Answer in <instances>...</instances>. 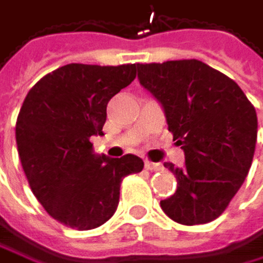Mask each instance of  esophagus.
Segmentation results:
<instances>
[{
    "label": "esophagus",
    "mask_w": 263,
    "mask_h": 263,
    "mask_svg": "<svg viewBox=\"0 0 263 263\" xmlns=\"http://www.w3.org/2000/svg\"><path fill=\"white\" fill-rule=\"evenodd\" d=\"M145 168L146 170H151V172H159L164 168V165L161 162H151V161H146L145 162Z\"/></svg>",
    "instance_id": "obj_1"
}]
</instances>
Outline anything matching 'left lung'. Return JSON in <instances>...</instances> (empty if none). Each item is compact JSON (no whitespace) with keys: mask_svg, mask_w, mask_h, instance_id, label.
Listing matches in <instances>:
<instances>
[{"mask_svg":"<svg viewBox=\"0 0 263 263\" xmlns=\"http://www.w3.org/2000/svg\"><path fill=\"white\" fill-rule=\"evenodd\" d=\"M137 72L184 151V167L164 162L177 177V191L161 200L162 211L184 226L216 219L251 168L256 108L234 80L199 60L137 64Z\"/></svg>","mask_w":263,"mask_h":263,"instance_id":"8db88e82","label":"left lung"}]
</instances>
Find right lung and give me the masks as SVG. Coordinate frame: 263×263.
<instances>
[{
	"label": "right lung",
	"instance_id": "right-lung-1",
	"mask_svg": "<svg viewBox=\"0 0 263 263\" xmlns=\"http://www.w3.org/2000/svg\"><path fill=\"white\" fill-rule=\"evenodd\" d=\"M136 79V64H66L26 95L15 124L17 149L33 194L47 213L77 230L102 226L117 211L126 175L139 174L134 155L95 153L107 104Z\"/></svg>",
	"mask_w": 263,
	"mask_h": 263
}]
</instances>
